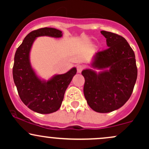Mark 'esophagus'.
I'll return each mask as SVG.
<instances>
[{"instance_id":"34e87169","label":"esophagus","mask_w":149,"mask_h":149,"mask_svg":"<svg viewBox=\"0 0 149 149\" xmlns=\"http://www.w3.org/2000/svg\"><path fill=\"white\" fill-rule=\"evenodd\" d=\"M77 71H78V73H80L82 71H83V68H84V66H83V65H78V66H77Z\"/></svg>"}]
</instances>
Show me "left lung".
Segmentation results:
<instances>
[{"instance_id": "obj_1", "label": "left lung", "mask_w": 149, "mask_h": 149, "mask_svg": "<svg viewBox=\"0 0 149 149\" xmlns=\"http://www.w3.org/2000/svg\"><path fill=\"white\" fill-rule=\"evenodd\" d=\"M109 47L98 51L84 69V95L89 107L98 113H109L122 107L134 89L137 68L134 51L123 37L102 31Z\"/></svg>"}]
</instances>
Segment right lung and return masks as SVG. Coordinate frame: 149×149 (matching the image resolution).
Segmentation results:
<instances>
[{
    "instance_id": "add662e5",
    "label": "right lung",
    "mask_w": 149,
    "mask_h": 149,
    "mask_svg": "<svg viewBox=\"0 0 149 149\" xmlns=\"http://www.w3.org/2000/svg\"><path fill=\"white\" fill-rule=\"evenodd\" d=\"M62 31L54 28L39 29L29 33L17 49L13 69V79L20 99L31 110L41 114L57 111L64 93L76 74V67L64 74H55L49 80L41 79L32 67L30 52L38 37L61 38Z\"/></svg>"
}]
</instances>
